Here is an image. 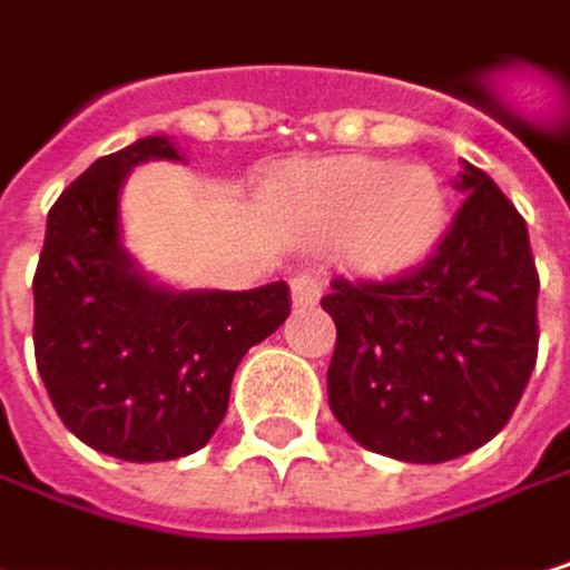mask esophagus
Here are the masks:
<instances>
[{
    "label": "esophagus",
    "instance_id": "34e87169",
    "mask_svg": "<svg viewBox=\"0 0 570 570\" xmlns=\"http://www.w3.org/2000/svg\"><path fill=\"white\" fill-rule=\"evenodd\" d=\"M291 291H294V304L297 307H314L321 301V279L314 273H297L291 279Z\"/></svg>",
    "mask_w": 570,
    "mask_h": 570
}]
</instances>
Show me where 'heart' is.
<instances>
[{
  "mask_svg": "<svg viewBox=\"0 0 570 570\" xmlns=\"http://www.w3.org/2000/svg\"><path fill=\"white\" fill-rule=\"evenodd\" d=\"M301 206L324 233H344V253L361 273H397L417 263L444 233L448 199L424 166L391 169L374 159L317 166Z\"/></svg>",
  "mask_w": 570,
  "mask_h": 570,
  "instance_id": "heart-1",
  "label": "heart"
}]
</instances>
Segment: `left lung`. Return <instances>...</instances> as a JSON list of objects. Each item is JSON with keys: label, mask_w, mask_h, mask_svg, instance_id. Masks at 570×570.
Wrapping results in <instances>:
<instances>
[{"label": "left lung", "mask_w": 570, "mask_h": 570, "mask_svg": "<svg viewBox=\"0 0 570 570\" xmlns=\"http://www.w3.org/2000/svg\"><path fill=\"white\" fill-rule=\"evenodd\" d=\"M468 196L424 263L334 276L327 371L334 417L367 451L441 464L488 444L538 361V266L528 223L491 176L464 163Z\"/></svg>", "instance_id": "obj_1"}]
</instances>
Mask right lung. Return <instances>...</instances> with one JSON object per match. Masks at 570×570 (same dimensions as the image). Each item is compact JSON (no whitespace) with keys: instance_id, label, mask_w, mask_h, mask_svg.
<instances>
[{"instance_id":"1","label":"right lung","mask_w":570,"mask_h":570,"mask_svg":"<svg viewBox=\"0 0 570 570\" xmlns=\"http://www.w3.org/2000/svg\"><path fill=\"white\" fill-rule=\"evenodd\" d=\"M163 136L96 159L49 209L32 276L36 367L59 421L119 461H176L219 428L243 354L291 314V287L169 294L119 246V186Z\"/></svg>"}]
</instances>
